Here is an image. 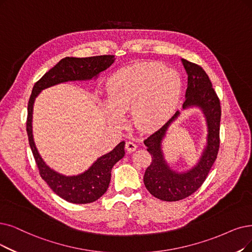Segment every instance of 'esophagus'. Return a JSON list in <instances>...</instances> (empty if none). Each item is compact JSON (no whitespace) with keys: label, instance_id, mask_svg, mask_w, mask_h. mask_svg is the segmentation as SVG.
I'll list each match as a JSON object with an SVG mask.
<instances>
[{"label":"esophagus","instance_id":"1","mask_svg":"<svg viewBox=\"0 0 252 252\" xmlns=\"http://www.w3.org/2000/svg\"><path fill=\"white\" fill-rule=\"evenodd\" d=\"M136 148H137V145L134 142H132V140H129V142L126 143V150L129 153L133 152V151L136 150Z\"/></svg>","mask_w":252,"mask_h":252}]
</instances>
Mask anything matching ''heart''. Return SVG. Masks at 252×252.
Masks as SVG:
<instances>
[{"label": "heart", "instance_id": "b5f03b06", "mask_svg": "<svg viewBox=\"0 0 252 252\" xmlns=\"http://www.w3.org/2000/svg\"><path fill=\"white\" fill-rule=\"evenodd\" d=\"M104 113L115 124L132 110L134 123L143 129L162 125L173 115L182 93V80L174 69L161 63H137L110 76Z\"/></svg>", "mask_w": 252, "mask_h": 252}]
</instances>
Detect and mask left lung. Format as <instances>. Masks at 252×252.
<instances>
[{
  "instance_id": "8db88e82",
  "label": "left lung",
  "mask_w": 252,
  "mask_h": 252,
  "mask_svg": "<svg viewBox=\"0 0 252 252\" xmlns=\"http://www.w3.org/2000/svg\"><path fill=\"white\" fill-rule=\"evenodd\" d=\"M181 61L188 75L183 108L197 106L203 110L208 126L207 146L198 162L191 169L185 173L170 169L164 160L161 144L169 125L179 117V112L144 140L147 151L152 156V162L147 167L144 176L145 186L151 194L165 202H177L188 197L203 185L217 158L220 145L221 107L212 83L199 65L185 59H181Z\"/></svg>"
}]
</instances>
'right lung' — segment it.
I'll return each instance as SVG.
<instances>
[{
    "mask_svg": "<svg viewBox=\"0 0 252 252\" xmlns=\"http://www.w3.org/2000/svg\"><path fill=\"white\" fill-rule=\"evenodd\" d=\"M114 62L115 56L112 55L89 58L66 57L34 85L31 97L29 99L27 133L30 147H31L36 164L39 168V174L57 195L69 203H93L106 192L110 182V176H112L110 175L112 168L125 155V142H121L109 153L99 157L92 166L83 174L77 176H64L59 174L46 165L38 153L34 143L32 117L35 98L42 90L52 86L66 82L88 80L97 77L100 72L104 71Z\"/></svg>",
    "mask_w": 252,
    "mask_h": 252,
    "instance_id": "1",
    "label": "right lung"
}]
</instances>
